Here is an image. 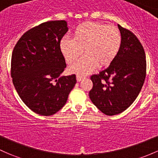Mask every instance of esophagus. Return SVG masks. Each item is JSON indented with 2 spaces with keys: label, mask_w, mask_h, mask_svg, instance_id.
Here are the masks:
<instances>
[{
  "label": "esophagus",
  "mask_w": 158,
  "mask_h": 158,
  "mask_svg": "<svg viewBox=\"0 0 158 158\" xmlns=\"http://www.w3.org/2000/svg\"><path fill=\"white\" fill-rule=\"evenodd\" d=\"M85 77H84V76H79V75H77L76 76V79H77V82H80V81H82V79H85Z\"/></svg>",
  "instance_id": "obj_1"
}]
</instances>
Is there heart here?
<instances>
[{
  "label": "heart",
  "instance_id": "obj_1",
  "mask_svg": "<svg viewBox=\"0 0 158 158\" xmlns=\"http://www.w3.org/2000/svg\"><path fill=\"white\" fill-rule=\"evenodd\" d=\"M122 43V36L118 28L97 22H86L79 25L73 32V39L64 37L60 48L69 64L75 62L69 71L86 75L98 66H106L113 62L118 54Z\"/></svg>",
  "mask_w": 158,
  "mask_h": 158
}]
</instances>
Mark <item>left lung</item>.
Masks as SVG:
<instances>
[{
	"label": "left lung",
	"mask_w": 158,
	"mask_h": 158,
	"mask_svg": "<svg viewBox=\"0 0 158 158\" xmlns=\"http://www.w3.org/2000/svg\"><path fill=\"white\" fill-rule=\"evenodd\" d=\"M122 43L107 68L91 76L89 97L103 114L117 115L126 110L139 95L146 76L145 52L130 30L118 25Z\"/></svg>",
	"instance_id": "1"
}]
</instances>
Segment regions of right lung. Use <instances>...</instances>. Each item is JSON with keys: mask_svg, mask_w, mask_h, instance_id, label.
I'll return each instance as SVG.
<instances>
[{"mask_svg": "<svg viewBox=\"0 0 158 158\" xmlns=\"http://www.w3.org/2000/svg\"><path fill=\"white\" fill-rule=\"evenodd\" d=\"M67 31L65 20L48 21L25 32L13 48V85L24 104L40 115L59 111L76 83L75 74L60 76L66 65L60 43Z\"/></svg>", "mask_w": 158, "mask_h": 158, "instance_id": "right-lung-1", "label": "right lung"}]
</instances>
